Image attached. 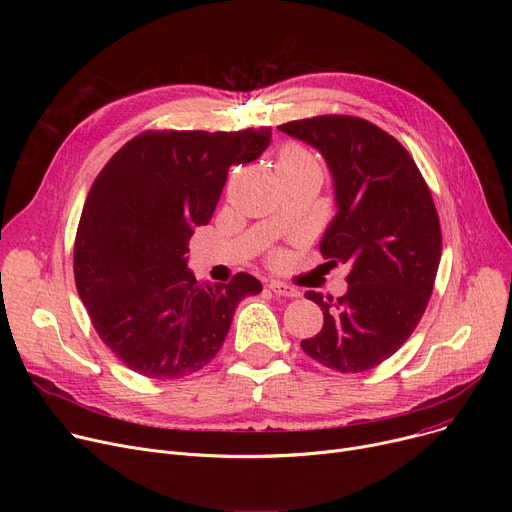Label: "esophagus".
Masks as SVG:
<instances>
[{"mask_svg": "<svg viewBox=\"0 0 512 512\" xmlns=\"http://www.w3.org/2000/svg\"><path fill=\"white\" fill-rule=\"evenodd\" d=\"M270 290L274 292V294H278V297H288V299H292V297H299V290L297 288H292V286H288V284H284V282H278V280H272L270 284Z\"/></svg>", "mask_w": 512, "mask_h": 512, "instance_id": "obj_1", "label": "esophagus"}]
</instances>
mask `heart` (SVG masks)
<instances>
[{
    "label": "heart",
    "instance_id": "heart-1",
    "mask_svg": "<svg viewBox=\"0 0 512 512\" xmlns=\"http://www.w3.org/2000/svg\"><path fill=\"white\" fill-rule=\"evenodd\" d=\"M311 164H315V159L311 157V153H307L299 145L282 147V151L278 153V161H276L278 170L280 168H301V166H311Z\"/></svg>",
    "mask_w": 512,
    "mask_h": 512
}]
</instances>
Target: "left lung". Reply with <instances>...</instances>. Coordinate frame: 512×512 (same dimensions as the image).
<instances>
[{
    "instance_id": "1",
    "label": "left lung",
    "mask_w": 512,
    "mask_h": 512,
    "mask_svg": "<svg viewBox=\"0 0 512 512\" xmlns=\"http://www.w3.org/2000/svg\"><path fill=\"white\" fill-rule=\"evenodd\" d=\"M278 130L324 155L338 211L319 251L351 265L336 301L305 292L324 328L303 351L340 373L378 367L409 340L432 297L442 255L432 193L409 151L367 120L317 116Z\"/></svg>"
}]
</instances>
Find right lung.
<instances>
[{"instance_id": "obj_1", "label": "right lung", "mask_w": 512, "mask_h": 512, "mask_svg": "<svg viewBox=\"0 0 512 512\" xmlns=\"http://www.w3.org/2000/svg\"><path fill=\"white\" fill-rule=\"evenodd\" d=\"M270 143L267 126L143 132L95 178L76 230L74 280L99 338L128 369L151 380L199 371L218 355L238 303L261 292L251 274L199 282L186 253L230 168Z\"/></svg>"}]
</instances>
